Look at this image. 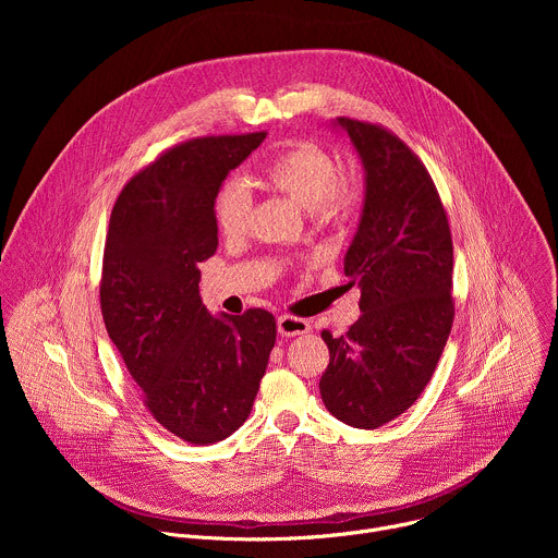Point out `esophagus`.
Masks as SVG:
<instances>
[{
  "mask_svg": "<svg viewBox=\"0 0 558 558\" xmlns=\"http://www.w3.org/2000/svg\"><path fill=\"white\" fill-rule=\"evenodd\" d=\"M308 331H311V325H308V320H304V317H298L291 313H282L278 317V333L282 338H293V336H302Z\"/></svg>",
  "mask_w": 558,
  "mask_h": 558,
  "instance_id": "34e87169",
  "label": "esophagus"
}]
</instances>
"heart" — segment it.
I'll return each instance as SVG.
<instances>
[{
  "label": "heart",
  "mask_w": 558,
  "mask_h": 558,
  "mask_svg": "<svg viewBox=\"0 0 558 558\" xmlns=\"http://www.w3.org/2000/svg\"><path fill=\"white\" fill-rule=\"evenodd\" d=\"M260 181L306 207L315 220L342 222L364 198V183L353 170H338L331 151L315 143H295L260 168ZM250 194L243 185L227 183L214 198V220L220 233L233 238L247 229Z\"/></svg>",
  "instance_id": "obj_1"
}]
</instances>
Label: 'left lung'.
<instances>
[{
    "label": "left lung",
    "instance_id": "obj_1",
    "mask_svg": "<svg viewBox=\"0 0 558 558\" xmlns=\"http://www.w3.org/2000/svg\"><path fill=\"white\" fill-rule=\"evenodd\" d=\"M366 170V198L344 258L362 289L347 336L323 331L327 411L353 428H379L409 411L430 381L454 320L452 235L420 156L384 125L340 117Z\"/></svg>",
    "mask_w": 558,
    "mask_h": 558
}]
</instances>
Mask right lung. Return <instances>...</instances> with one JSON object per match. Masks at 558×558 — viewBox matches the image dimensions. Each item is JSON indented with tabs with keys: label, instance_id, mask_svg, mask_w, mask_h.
Listing matches in <instances>:
<instances>
[{
	"label": "right lung",
	"instance_id": "right-lung-1",
	"mask_svg": "<svg viewBox=\"0 0 558 558\" xmlns=\"http://www.w3.org/2000/svg\"><path fill=\"white\" fill-rule=\"evenodd\" d=\"M267 132L198 136L138 170L108 225L101 313L149 415L183 441L207 446L252 413L276 317L265 308L211 317L198 263L214 256V198Z\"/></svg>",
	"mask_w": 558,
	"mask_h": 558
}]
</instances>
